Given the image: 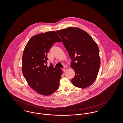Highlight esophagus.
<instances>
[{
    "label": "esophagus",
    "instance_id": "obj_1",
    "mask_svg": "<svg viewBox=\"0 0 123 123\" xmlns=\"http://www.w3.org/2000/svg\"><path fill=\"white\" fill-rule=\"evenodd\" d=\"M67 70V67L66 66H64V68H63V71H65Z\"/></svg>",
    "mask_w": 123,
    "mask_h": 123
}]
</instances>
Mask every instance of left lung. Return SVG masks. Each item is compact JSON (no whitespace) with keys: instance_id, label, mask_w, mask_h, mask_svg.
<instances>
[{"instance_id":"left-lung-1","label":"left lung","mask_w":123,"mask_h":123,"mask_svg":"<svg viewBox=\"0 0 123 123\" xmlns=\"http://www.w3.org/2000/svg\"><path fill=\"white\" fill-rule=\"evenodd\" d=\"M72 61L71 67L75 76L71 80L78 88H87L94 82L99 70V49L91 36L76 27H69L56 32Z\"/></svg>"}]
</instances>
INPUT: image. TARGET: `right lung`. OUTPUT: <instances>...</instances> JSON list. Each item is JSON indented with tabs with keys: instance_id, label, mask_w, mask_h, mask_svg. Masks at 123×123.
I'll list each match as a JSON object with an SVG mask.
<instances>
[{
	"instance_id": "add662e5",
	"label": "right lung",
	"mask_w": 123,
	"mask_h": 123,
	"mask_svg": "<svg viewBox=\"0 0 123 123\" xmlns=\"http://www.w3.org/2000/svg\"><path fill=\"white\" fill-rule=\"evenodd\" d=\"M61 39L56 32H47L33 36L24 48L22 71L29 86L43 95L54 93L59 88L63 73L59 68L47 65V53L56 42Z\"/></svg>"
}]
</instances>
